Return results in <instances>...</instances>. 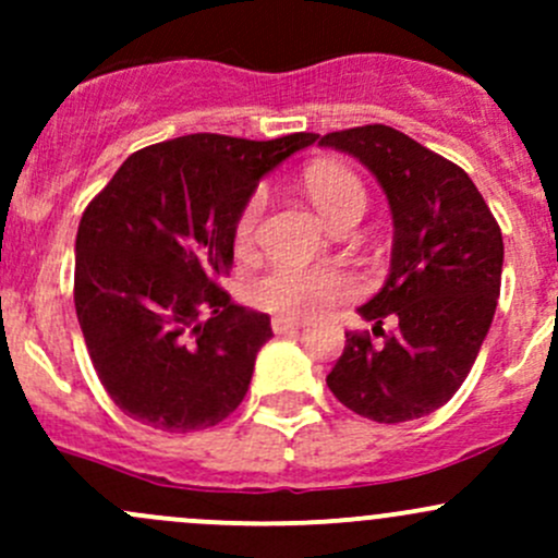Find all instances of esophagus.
<instances>
[{
    "instance_id": "1",
    "label": "esophagus",
    "mask_w": 558,
    "mask_h": 558,
    "mask_svg": "<svg viewBox=\"0 0 558 558\" xmlns=\"http://www.w3.org/2000/svg\"><path fill=\"white\" fill-rule=\"evenodd\" d=\"M300 320L294 318H286V315H275L272 318V331L275 335H289V331H296L300 329Z\"/></svg>"
}]
</instances>
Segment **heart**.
I'll return each mask as SVG.
<instances>
[{
	"mask_svg": "<svg viewBox=\"0 0 558 558\" xmlns=\"http://www.w3.org/2000/svg\"><path fill=\"white\" fill-rule=\"evenodd\" d=\"M307 196L320 216L335 227L348 216H362L367 207V191L364 183L351 170L331 161H315L302 174ZM267 196L264 191L251 194L245 207L240 210L234 240L238 245H251L256 229L262 223ZM356 291V280L345 269L337 267H294V264H278L247 283V302L258 311L278 313L286 318H311L329 307L331 302L345 300Z\"/></svg>",
	"mask_w": 558,
	"mask_h": 558,
	"instance_id": "1",
	"label": "heart"
}]
</instances>
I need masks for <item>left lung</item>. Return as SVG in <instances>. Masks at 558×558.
I'll list each match as a JSON object with an SVG mask.
<instances>
[{
	"mask_svg": "<svg viewBox=\"0 0 558 558\" xmlns=\"http://www.w3.org/2000/svg\"><path fill=\"white\" fill-rule=\"evenodd\" d=\"M362 161L386 191L393 218L384 289L359 307L369 331H345L326 386L353 413L402 424L435 413L475 364L502 283V232L461 167L384 123L320 137ZM400 320L386 336L383 320Z\"/></svg>",
	"mask_w": 558,
	"mask_h": 558,
	"instance_id": "obj_1",
	"label": "left lung"
}]
</instances>
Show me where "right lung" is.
<instances>
[{"label": "right lung", "mask_w": 558, "mask_h": 558, "mask_svg": "<svg viewBox=\"0 0 558 558\" xmlns=\"http://www.w3.org/2000/svg\"><path fill=\"white\" fill-rule=\"evenodd\" d=\"M318 140L185 134L129 156L88 202L75 240V311L112 402L145 426L196 432L243 402L267 313L218 286L258 180Z\"/></svg>", "instance_id": "obj_1"}]
</instances>
